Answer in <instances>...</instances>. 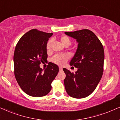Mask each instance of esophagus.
Here are the masks:
<instances>
[{
  "mask_svg": "<svg viewBox=\"0 0 120 120\" xmlns=\"http://www.w3.org/2000/svg\"><path fill=\"white\" fill-rule=\"evenodd\" d=\"M59 69H60V71H62V67H59Z\"/></svg>",
  "mask_w": 120,
  "mask_h": 120,
  "instance_id": "esophagus-1",
  "label": "esophagus"
}]
</instances>
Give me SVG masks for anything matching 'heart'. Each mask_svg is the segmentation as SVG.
Returning a JSON list of instances; mask_svg holds the SVG:
<instances>
[{"mask_svg":"<svg viewBox=\"0 0 120 120\" xmlns=\"http://www.w3.org/2000/svg\"><path fill=\"white\" fill-rule=\"evenodd\" d=\"M60 41L64 46H67V45L68 46H69V45L71 44V42H72L71 39V38H69L68 35H62V36L60 37ZM52 43H53L52 39H49L48 42H47V44H46V48L48 51H50V49H51ZM68 59H69V56H68L67 54H56L54 56H53L52 59V60L53 62L55 63L56 64H57L59 65H63L67 61Z\"/></svg>","mask_w":120,"mask_h":120,"instance_id":"heart-1","label":"heart"}]
</instances>
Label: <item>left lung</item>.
I'll return each mask as SVG.
<instances>
[{"mask_svg":"<svg viewBox=\"0 0 120 120\" xmlns=\"http://www.w3.org/2000/svg\"><path fill=\"white\" fill-rule=\"evenodd\" d=\"M76 39L78 48L70 62L77 68L75 73L63 68L66 77L64 80L69 96L82 98L90 95L101 80L103 72L104 49L102 44L94 32L85 29L65 32Z\"/></svg>","mask_w":120,"mask_h":120,"instance_id":"obj_1","label":"left lung"}]
</instances>
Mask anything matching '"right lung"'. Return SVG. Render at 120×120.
I'll use <instances>...</instances> for the list:
<instances>
[{"label":"right lung","instance_id":"add662e5","mask_svg":"<svg viewBox=\"0 0 120 120\" xmlns=\"http://www.w3.org/2000/svg\"><path fill=\"white\" fill-rule=\"evenodd\" d=\"M52 34L32 29L20 38L15 48V77L21 89L32 97L47 95L59 72L58 66L52 62L44 71L39 67L47 60L46 44Z\"/></svg>","mask_w":120,"mask_h":120}]
</instances>
